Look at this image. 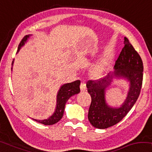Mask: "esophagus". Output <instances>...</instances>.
<instances>
[{
  "instance_id": "obj_1",
  "label": "esophagus",
  "mask_w": 152,
  "mask_h": 152,
  "mask_svg": "<svg viewBox=\"0 0 152 152\" xmlns=\"http://www.w3.org/2000/svg\"><path fill=\"white\" fill-rule=\"evenodd\" d=\"M80 89L81 92H83V91H86V87H85V84L84 83H81L80 85Z\"/></svg>"
}]
</instances>
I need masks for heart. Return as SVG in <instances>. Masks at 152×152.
<instances>
[{"mask_svg":"<svg viewBox=\"0 0 152 152\" xmlns=\"http://www.w3.org/2000/svg\"><path fill=\"white\" fill-rule=\"evenodd\" d=\"M111 61V58L108 56H104L100 58L94 65L93 66L91 70V74L94 78H98L101 77L102 74L108 67Z\"/></svg>","mask_w":152,"mask_h":152,"instance_id":"obj_1","label":"heart"}]
</instances>
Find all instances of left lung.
I'll return each mask as SVG.
<instances>
[{
    "mask_svg": "<svg viewBox=\"0 0 152 152\" xmlns=\"http://www.w3.org/2000/svg\"><path fill=\"white\" fill-rule=\"evenodd\" d=\"M124 44L125 46L115 63V71L109 73L104 78L88 80L86 85L91 97L88 119L91 125L98 129H106L119 123L129 112L140 95L143 78L142 59L126 37ZM120 77L129 81L130 89L122 105L120 108H112L106 103L105 90L113 78Z\"/></svg>",
    "mask_w": 152,
    "mask_h": 152,
    "instance_id": "obj_1",
    "label": "left lung"
}]
</instances>
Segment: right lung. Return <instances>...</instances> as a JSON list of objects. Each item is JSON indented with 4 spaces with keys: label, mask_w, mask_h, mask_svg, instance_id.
Here are the masks:
<instances>
[{
    "label": "right lung",
    "mask_w": 152,
    "mask_h": 152,
    "mask_svg": "<svg viewBox=\"0 0 152 152\" xmlns=\"http://www.w3.org/2000/svg\"><path fill=\"white\" fill-rule=\"evenodd\" d=\"M31 35H26L21 40L20 44H19L18 51L17 53L19 52L20 48L24 45L25 42L29 38ZM14 63V61H12V65ZM80 81L77 80L74 81L72 83H67L62 85L60 88L57 94V100H56V107L55 112H54L52 116L49 117L48 119L45 120H36L32 118L34 121H35L38 123L43 124L45 125H52L56 123L60 120L62 118L63 116L64 110H65V104L69 98L72 96L77 94L80 92Z\"/></svg>",
    "instance_id": "add662e5"
}]
</instances>
